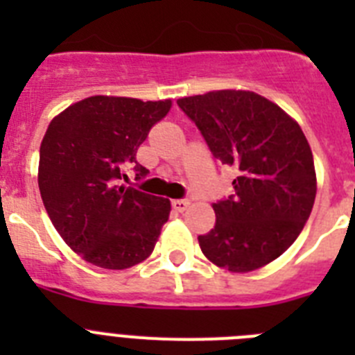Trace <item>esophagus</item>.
<instances>
[{"instance_id":"34e87169","label":"esophagus","mask_w":355,"mask_h":355,"mask_svg":"<svg viewBox=\"0 0 355 355\" xmlns=\"http://www.w3.org/2000/svg\"><path fill=\"white\" fill-rule=\"evenodd\" d=\"M188 206H190V202H188L187 199H175V200H172V208H174L175 211L183 213L184 209L188 208Z\"/></svg>"}]
</instances>
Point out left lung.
Returning <instances> with one entry per match:
<instances>
[{
    "instance_id": "1",
    "label": "left lung",
    "mask_w": 355,
    "mask_h": 355,
    "mask_svg": "<svg viewBox=\"0 0 355 355\" xmlns=\"http://www.w3.org/2000/svg\"><path fill=\"white\" fill-rule=\"evenodd\" d=\"M213 156L238 171L234 196L213 205L215 227L199 236L213 265L258 270L297 240L316 197L313 153L299 122L250 90H211L178 99Z\"/></svg>"
}]
</instances>
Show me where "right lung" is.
<instances>
[{"instance_id": "right-lung-1", "label": "right lung", "mask_w": 355, "mask_h": 355, "mask_svg": "<svg viewBox=\"0 0 355 355\" xmlns=\"http://www.w3.org/2000/svg\"><path fill=\"white\" fill-rule=\"evenodd\" d=\"M171 108V99L92 96L49 122L40 144V197L58 234L85 261L124 270L155 250L171 200L114 183L130 163L146 175L137 149Z\"/></svg>"}]
</instances>
